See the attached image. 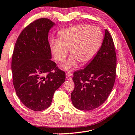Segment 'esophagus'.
Returning a JSON list of instances; mask_svg holds the SVG:
<instances>
[{
  "mask_svg": "<svg viewBox=\"0 0 135 135\" xmlns=\"http://www.w3.org/2000/svg\"><path fill=\"white\" fill-rule=\"evenodd\" d=\"M71 75L72 74L70 73V72H67V73H66V78H67L68 80H71Z\"/></svg>",
  "mask_w": 135,
  "mask_h": 135,
  "instance_id": "1",
  "label": "esophagus"
}]
</instances>
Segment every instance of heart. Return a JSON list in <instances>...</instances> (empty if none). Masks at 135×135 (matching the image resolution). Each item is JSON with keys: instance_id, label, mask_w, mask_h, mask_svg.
Returning <instances> with one entry per match:
<instances>
[{"instance_id": "obj_1", "label": "heart", "mask_w": 135, "mask_h": 135, "mask_svg": "<svg viewBox=\"0 0 135 135\" xmlns=\"http://www.w3.org/2000/svg\"><path fill=\"white\" fill-rule=\"evenodd\" d=\"M103 38L100 28L80 24L60 32L58 40H51L50 46L55 59L60 62L65 60L69 50L71 56L63 68L71 70L77 67L78 62L83 65L94 58L101 46Z\"/></svg>"}]
</instances>
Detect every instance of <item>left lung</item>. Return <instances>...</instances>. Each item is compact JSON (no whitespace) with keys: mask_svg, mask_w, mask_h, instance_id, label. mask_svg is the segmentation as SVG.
Here are the masks:
<instances>
[{"mask_svg":"<svg viewBox=\"0 0 135 135\" xmlns=\"http://www.w3.org/2000/svg\"><path fill=\"white\" fill-rule=\"evenodd\" d=\"M117 57L113 39L107 29L101 47L82 70L74 73L71 102L76 108L91 110L106 101L114 87Z\"/></svg>","mask_w":135,"mask_h":135,"instance_id":"left-lung-1","label":"left lung"}]
</instances>
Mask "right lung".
<instances>
[{
  "mask_svg": "<svg viewBox=\"0 0 135 135\" xmlns=\"http://www.w3.org/2000/svg\"><path fill=\"white\" fill-rule=\"evenodd\" d=\"M55 25L46 18L30 23L18 36L14 49L11 70L15 90L23 104L34 111L48 108L55 91L65 80V72L51 60L48 35Z\"/></svg>",
  "mask_w": 135,
  "mask_h": 135,
  "instance_id": "1",
  "label": "right lung"
}]
</instances>
